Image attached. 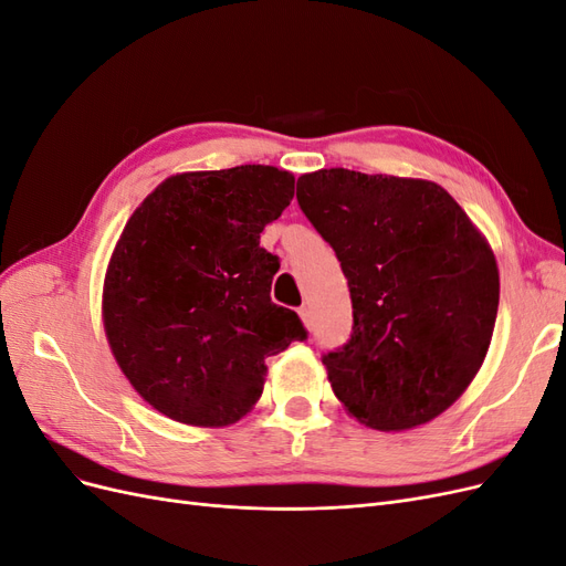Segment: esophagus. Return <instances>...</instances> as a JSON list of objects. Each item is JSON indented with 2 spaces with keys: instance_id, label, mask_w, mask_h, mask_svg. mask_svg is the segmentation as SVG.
Returning <instances> with one entry per match:
<instances>
[{
  "instance_id": "1",
  "label": "esophagus",
  "mask_w": 566,
  "mask_h": 566,
  "mask_svg": "<svg viewBox=\"0 0 566 566\" xmlns=\"http://www.w3.org/2000/svg\"><path fill=\"white\" fill-rule=\"evenodd\" d=\"M300 318H302V323L306 325V328L312 331V325H314V321H312V310L310 306H300Z\"/></svg>"
}]
</instances>
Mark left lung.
<instances>
[{
    "instance_id": "1",
    "label": "left lung",
    "mask_w": 566,
    "mask_h": 566,
    "mask_svg": "<svg viewBox=\"0 0 566 566\" xmlns=\"http://www.w3.org/2000/svg\"><path fill=\"white\" fill-rule=\"evenodd\" d=\"M297 202L349 283L352 337L323 356L335 397L373 430H413L482 368L501 279L449 191L427 179L333 167L297 179Z\"/></svg>"
}]
</instances>
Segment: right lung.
<instances>
[{"instance_id":"1","label":"right lung","mask_w":566,"mask_h":566,"mask_svg":"<svg viewBox=\"0 0 566 566\" xmlns=\"http://www.w3.org/2000/svg\"><path fill=\"white\" fill-rule=\"evenodd\" d=\"M295 177L241 165L165 179L119 233L104 279V331L119 370L158 413L224 427L260 401L266 358L306 331L271 302L279 256L260 233Z\"/></svg>"}]
</instances>
